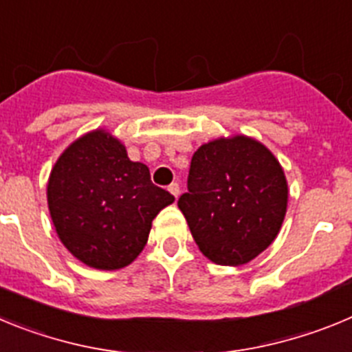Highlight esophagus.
Returning a JSON list of instances; mask_svg holds the SVG:
<instances>
[{
  "instance_id": "34e87169",
  "label": "esophagus",
  "mask_w": 352,
  "mask_h": 352,
  "mask_svg": "<svg viewBox=\"0 0 352 352\" xmlns=\"http://www.w3.org/2000/svg\"><path fill=\"white\" fill-rule=\"evenodd\" d=\"M169 192L174 195V197L178 199V195H179V192H182V188H179L178 183H170V185H169Z\"/></svg>"
}]
</instances>
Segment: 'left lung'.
<instances>
[{
    "instance_id": "obj_1",
    "label": "left lung",
    "mask_w": 352,
    "mask_h": 352,
    "mask_svg": "<svg viewBox=\"0 0 352 352\" xmlns=\"http://www.w3.org/2000/svg\"><path fill=\"white\" fill-rule=\"evenodd\" d=\"M178 199L199 250L239 266L272 245L287 210V182L268 148L245 135L203 144Z\"/></svg>"
}]
</instances>
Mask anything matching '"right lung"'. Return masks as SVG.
<instances>
[{"instance_id": "right-lung-1", "label": "right lung", "mask_w": 352, "mask_h": 352, "mask_svg": "<svg viewBox=\"0 0 352 352\" xmlns=\"http://www.w3.org/2000/svg\"><path fill=\"white\" fill-rule=\"evenodd\" d=\"M174 195L151 183L125 146L95 130L58 158L47 185L52 223L72 256L96 270H120L141 254L151 222Z\"/></svg>"}]
</instances>
